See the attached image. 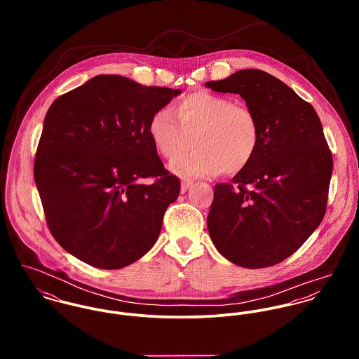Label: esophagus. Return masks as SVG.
Returning a JSON list of instances; mask_svg holds the SVG:
<instances>
[{"label":"esophagus","mask_w":359,"mask_h":359,"mask_svg":"<svg viewBox=\"0 0 359 359\" xmlns=\"http://www.w3.org/2000/svg\"><path fill=\"white\" fill-rule=\"evenodd\" d=\"M192 185H194V181H191V180H184V181L181 182V192H187Z\"/></svg>","instance_id":"obj_1"}]
</instances>
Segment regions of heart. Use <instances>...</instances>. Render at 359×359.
Segmentation results:
<instances>
[{
  "label": "heart",
  "instance_id": "1",
  "mask_svg": "<svg viewBox=\"0 0 359 359\" xmlns=\"http://www.w3.org/2000/svg\"><path fill=\"white\" fill-rule=\"evenodd\" d=\"M174 113L177 119L167 109L156 110L148 133L156 151L168 161L185 154L194 140L196 149L171 165L177 174L235 175L253 161L261 128L250 107L225 95L196 91L174 103Z\"/></svg>",
  "mask_w": 359,
  "mask_h": 359
}]
</instances>
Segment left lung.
Wrapping results in <instances>:
<instances>
[{
	"label": "left lung",
	"instance_id": "8db88e82",
	"mask_svg": "<svg viewBox=\"0 0 359 359\" xmlns=\"http://www.w3.org/2000/svg\"><path fill=\"white\" fill-rule=\"evenodd\" d=\"M205 87L239 94L258 117L253 161L217 184L207 228L217 250L245 268H264L297 252L322 222L333 157L311 103L276 77L239 70Z\"/></svg>",
	"mask_w": 359,
	"mask_h": 359
}]
</instances>
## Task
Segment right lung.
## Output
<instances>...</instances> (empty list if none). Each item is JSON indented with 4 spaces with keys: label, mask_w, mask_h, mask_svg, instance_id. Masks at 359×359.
Returning a JSON list of instances; mask_svg holds the SVG:
<instances>
[{
    "label": "right lung",
    "mask_w": 359,
    "mask_h": 359,
    "mask_svg": "<svg viewBox=\"0 0 359 359\" xmlns=\"http://www.w3.org/2000/svg\"><path fill=\"white\" fill-rule=\"evenodd\" d=\"M180 93L101 74L53 101L34 181L48 229L67 253L118 269L151 250L181 181L164 168L148 124ZM147 177L154 182H140Z\"/></svg>",
    "instance_id": "add662e5"
}]
</instances>
